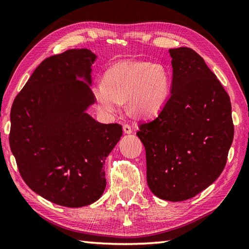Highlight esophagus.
Segmentation results:
<instances>
[{"label": "esophagus", "instance_id": "34e87169", "mask_svg": "<svg viewBox=\"0 0 249 249\" xmlns=\"http://www.w3.org/2000/svg\"><path fill=\"white\" fill-rule=\"evenodd\" d=\"M123 130H124V134H131V133L133 132L132 127H131L129 124H124V126H123Z\"/></svg>", "mask_w": 249, "mask_h": 249}]
</instances>
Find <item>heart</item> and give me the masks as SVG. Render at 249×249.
Returning a JSON list of instances; mask_svg holds the SVG:
<instances>
[{"instance_id": "heart-1", "label": "heart", "mask_w": 249, "mask_h": 249, "mask_svg": "<svg viewBox=\"0 0 249 249\" xmlns=\"http://www.w3.org/2000/svg\"><path fill=\"white\" fill-rule=\"evenodd\" d=\"M170 89V74L163 64L124 60L105 71L103 82L92 87V95L105 116L116 114L126 101L135 117L148 118L165 107Z\"/></svg>"}]
</instances>
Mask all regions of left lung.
Here are the masks:
<instances>
[{
  "instance_id": "8db88e82",
  "label": "left lung",
  "mask_w": 249,
  "mask_h": 249,
  "mask_svg": "<svg viewBox=\"0 0 249 249\" xmlns=\"http://www.w3.org/2000/svg\"><path fill=\"white\" fill-rule=\"evenodd\" d=\"M170 96L159 114L141 124L147 185L156 196L183 201L221 175L233 138L230 96L190 48L169 50Z\"/></svg>"
}]
</instances>
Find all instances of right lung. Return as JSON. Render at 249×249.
Listing matches in <instances>:
<instances>
[{
  "label": "right lung",
  "mask_w": 249,
  "mask_h": 249,
  "mask_svg": "<svg viewBox=\"0 0 249 249\" xmlns=\"http://www.w3.org/2000/svg\"><path fill=\"white\" fill-rule=\"evenodd\" d=\"M96 58L88 49L47 58L12 104L9 143L20 176L59 206L81 208L102 196L105 161L123 136L120 124L87 113Z\"/></svg>",
  "instance_id": "add662e5"
}]
</instances>
